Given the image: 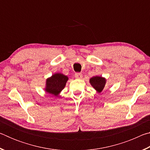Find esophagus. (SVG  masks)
Wrapping results in <instances>:
<instances>
[{
	"instance_id": "obj_1",
	"label": "esophagus",
	"mask_w": 150,
	"mask_h": 150,
	"mask_svg": "<svg viewBox=\"0 0 150 150\" xmlns=\"http://www.w3.org/2000/svg\"><path fill=\"white\" fill-rule=\"evenodd\" d=\"M75 77L77 79H81L83 77V75L81 73H75Z\"/></svg>"
}]
</instances>
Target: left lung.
Masks as SVG:
<instances>
[{
  "label": "left lung",
  "instance_id": "obj_1",
  "mask_svg": "<svg viewBox=\"0 0 150 150\" xmlns=\"http://www.w3.org/2000/svg\"><path fill=\"white\" fill-rule=\"evenodd\" d=\"M90 83L98 93H100L105 87L106 80L101 77H93L90 79Z\"/></svg>",
  "mask_w": 150,
  "mask_h": 150
}]
</instances>
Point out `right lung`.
I'll list each match as a JSON object with an SVG mask.
<instances>
[{"instance_id": "right-lung-1", "label": "right lung", "mask_w": 150, "mask_h": 150, "mask_svg": "<svg viewBox=\"0 0 150 150\" xmlns=\"http://www.w3.org/2000/svg\"><path fill=\"white\" fill-rule=\"evenodd\" d=\"M67 80L68 77L67 76L61 73L54 74L47 79L45 91L47 93L57 96L65 87Z\"/></svg>"}]
</instances>
